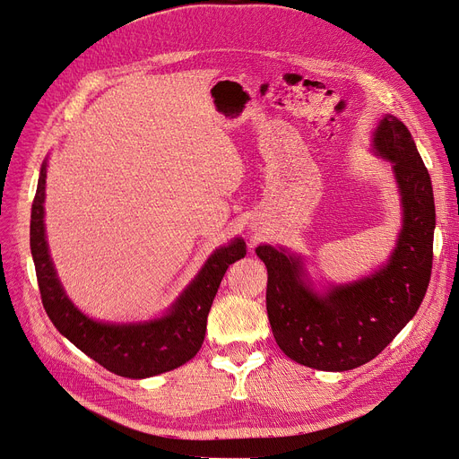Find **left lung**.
Here are the masks:
<instances>
[{
  "label": "left lung",
  "instance_id": "obj_1",
  "mask_svg": "<svg viewBox=\"0 0 459 459\" xmlns=\"http://www.w3.org/2000/svg\"><path fill=\"white\" fill-rule=\"evenodd\" d=\"M371 152L392 164L403 227L386 264L348 283L316 290L304 258L258 245L267 267V315L276 344L299 364L346 371L377 357L418 313L432 273L436 206L429 170L404 124L386 113Z\"/></svg>",
  "mask_w": 459,
  "mask_h": 459
}]
</instances>
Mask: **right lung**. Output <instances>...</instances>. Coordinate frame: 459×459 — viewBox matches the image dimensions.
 Returning a JSON list of instances; mask_svg holds the SVG:
<instances>
[{"mask_svg":"<svg viewBox=\"0 0 459 459\" xmlns=\"http://www.w3.org/2000/svg\"><path fill=\"white\" fill-rule=\"evenodd\" d=\"M46 178L48 160L39 169L30 211V253L41 304L55 327L80 351L120 377L146 379L188 362L204 341L206 316L229 265L247 255L243 238L216 248L162 316L128 324L95 320L69 300L56 276L44 223Z\"/></svg>","mask_w":459,"mask_h":459,"instance_id":"1","label":"right lung"}]
</instances>
